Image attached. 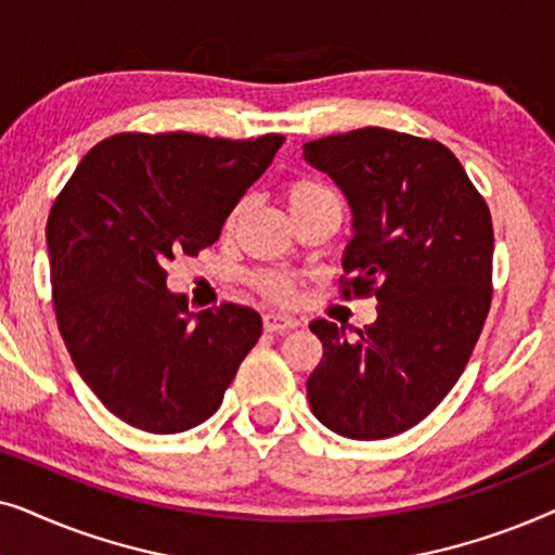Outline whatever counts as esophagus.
<instances>
[{
    "label": "esophagus",
    "instance_id": "obj_1",
    "mask_svg": "<svg viewBox=\"0 0 555 555\" xmlns=\"http://www.w3.org/2000/svg\"><path fill=\"white\" fill-rule=\"evenodd\" d=\"M262 325L268 333H287V331L298 328V321L291 315H283V313H268L262 318Z\"/></svg>",
    "mask_w": 555,
    "mask_h": 555
}]
</instances>
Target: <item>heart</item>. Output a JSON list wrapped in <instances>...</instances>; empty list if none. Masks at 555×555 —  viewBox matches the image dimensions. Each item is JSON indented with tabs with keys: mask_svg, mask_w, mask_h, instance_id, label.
Wrapping results in <instances>:
<instances>
[{
	"mask_svg": "<svg viewBox=\"0 0 555 555\" xmlns=\"http://www.w3.org/2000/svg\"><path fill=\"white\" fill-rule=\"evenodd\" d=\"M283 202H285L287 211H291V217H298V215H302V211L323 207V204L340 207L338 194L333 192L328 184H323V181L310 179V177L287 181L283 189ZM234 219H237V211L232 215V222ZM257 291H260L262 295H268L270 300H278V302L295 298V283L287 275H280V272H262V275L257 278Z\"/></svg>",
	"mask_w": 555,
	"mask_h": 555,
	"instance_id": "1",
	"label": "heart"
}]
</instances>
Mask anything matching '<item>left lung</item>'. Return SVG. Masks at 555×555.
<instances>
[{"label":"left lung","instance_id":"1","mask_svg":"<svg viewBox=\"0 0 555 555\" xmlns=\"http://www.w3.org/2000/svg\"><path fill=\"white\" fill-rule=\"evenodd\" d=\"M302 156L351 207L344 298L378 302L356 340L344 325L310 323L323 344L310 409L340 437H393L450 393L480 338L492 298L490 209L439 141L369 126L308 141Z\"/></svg>","mask_w":555,"mask_h":555}]
</instances>
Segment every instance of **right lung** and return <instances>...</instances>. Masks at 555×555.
I'll return each mask as SVG.
<instances>
[{
  "label": "right lung",
  "mask_w": 555,
  "mask_h": 555,
  "mask_svg": "<svg viewBox=\"0 0 555 555\" xmlns=\"http://www.w3.org/2000/svg\"><path fill=\"white\" fill-rule=\"evenodd\" d=\"M283 141L118 133L88 151L52 204L60 333L82 382L131 427L177 435L209 420L260 338L253 308L189 313L166 268L215 245Z\"/></svg>",
  "instance_id": "add662e5"
}]
</instances>
